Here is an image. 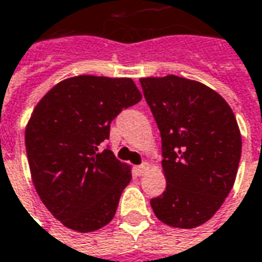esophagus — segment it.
I'll use <instances>...</instances> for the list:
<instances>
[{"instance_id": "esophagus-1", "label": "esophagus", "mask_w": 262, "mask_h": 262, "mask_svg": "<svg viewBox=\"0 0 262 262\" xmlns=\"http://www.w3.org/2000/svg\"><path fill=\"white\" fill-rule=\"evenodd\" d=\"M148 170H149V165H148V163H144V165L137 166V167H135V171H137V174L138 176H144Z\"/></svg>"}]
</instances>
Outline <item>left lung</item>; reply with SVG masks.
<instances>
[{"label": "left lung", "mask_w": 262, "mask_h": 262, "mask_svg": "<svg viewBox=\"0 0 262 262\" xmlns=\"http://www.w3.org/2000/svg\"><path fill=\"white\" fill-rule=\"evenodd\" d=\"M162 137L163 194L150 200L167 226L209 221L233 188L242 134L228 102L201 82L176 75L139 79Z\"/></svg>", "instance_id": "obj_1"}]
</instances>
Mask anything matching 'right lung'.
<instances>
[{
	"mask_svg": "<svg viewBox=\"0 0 262 262\" xmlns=\"http://www.w3.org/2000/svg\"><path fill=\"white\" fill-rule=\"evenodd\" d=\"M142 99L131 78L78 75L51 88L25 129L32 181L64 226L79 233L112 222L131 166L99 145L123 108Z\"/></svg>",
	"mask_w": 262,
	"mask_h": 262,
	"instance_id": "add662e5",
	"label": "right lung"
}]
</instances>
